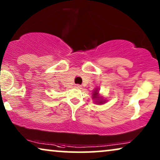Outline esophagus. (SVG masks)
<instances>
[{
    "instance_id": "1",
    "label": "esophagus",
    "mask_w": 160,
    "mask_h": 160,
    "mask_svg": "<svg viewBox=\"0 0 160 160\" xmlns=\"http://www.w3.org/2000/svg\"><path fill=\"white\" fill-rule=\"evenodd\" d=\"M81 85H79V84H76V88H77V89H81Z\"/></svg>"
}]
</instances>
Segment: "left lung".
I'll list each match as a JSON object with an SVG mask.
<instances>
[{"mask_svg": "<svg viewBox=\"0 0 160 160\" xmlns=\"http://www.w3.org/2000/svg\"><path fill=\"white\" fill-rule=\"evenodd\" d=\"M98 93H99L98 92V89H95L92 93V99L95 100L96 103L102 104L103 102H106V100H104L101 97H100V96L98 95Z\"/></svg>", "mask_w": 160, "mask_h": 160, "instance_id": "obj_1", "label": "left lung"}]
</instances>
